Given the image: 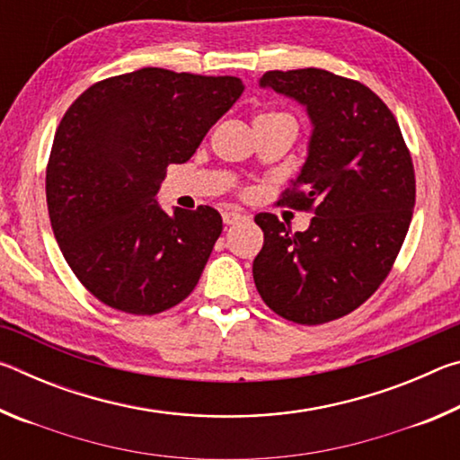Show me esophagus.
Returning <instances> with one entry per match:
<instances>
[{
    "instance_id": "34e87169",
    "label": "esophagus",
    "mask_w": 460,
    "mask_h": 460,
    "mask_svg": "<svg viewBox=\"0 0 460 460\" xmlns=\"http://www.w3.org/2000/svg\"><path fill=\"white\" fill-rule=\"evenodd\" d=\"M241 221H247V217L237 213V211H225L223 213V223L225 225H237Z\"/></svg>"
}]
</instances>
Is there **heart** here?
<instances>
[{
    "instance_id": "heart-1",
    "label": "heart",
    "mask_w": 460,
    "mask_h": 460,
    "mask_svg": "<svg viewBox=\"0 0 460 460\" xmlns=\"http://www.w3.org/2000/svg\"><path fill=\"white\" fill-rule=\"evenodd\" d=\"M260 118H263V119H274V118H290V115H286V113H276V111H271V113H263V115H260Z\"/></svg>"
}]
</instances>
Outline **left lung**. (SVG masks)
<instances>
[{"label": "left lung", "mask_w": 460, "mask_h": 460, "mask_svg": "<svg viewBox=\"0 0 460 460\" xmlns=\"http://www.w3.org/2000/svg\"><path fill=\"white\" fill-rule=\"evenodd\" d=\"M261 87L298 101L313 121L308 158L278 205L314 217L292 233L260 213L253 279L286 321L324 324L353 313L387 278L416 202L414 164L398 121L359 81L323 68L268 71Z\"/></svg>", "instance_id": "8db88e82"}]
</instances>
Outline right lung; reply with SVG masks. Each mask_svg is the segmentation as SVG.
Listing matches in <instances>:
<instances>
[{
	"mask_svg": "<svg viewBox=\"0 0 460 460\" xmlns=\"http://www.w3.org/2000/svg\"><path fill=\"white\" fill-rule=\"evenodd\" d=\"M237 76L166 68L111 76L68 107L46 168L62 255L103 305L158 314L197 286L223 231L213 207L162 211L168 164H182L243 93Z\"/></svg>",
	"mask_w": 460,
	"mask_h": 460,
	"instance_id": "add662e5",
	"label": "right lung"
}]
</instances>
